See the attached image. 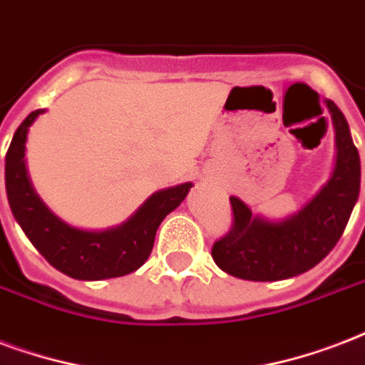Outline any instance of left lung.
<instances>
[{"mask_svg":"<svg viewBox=\"0 0 365 365\" xmlns=\"http://www.w3.org/2000/svg\"><path fill=\"white\" fill-rule=\"evenodd\" d=\"M335 128V168L324 187L299 212L269 222L252 216L237 197H230L232 230L212 247L214 262L226 274L249 282H279L319 264L343 235L360 195V155L349 122L333 101H325Z\"/></svg>","mask_w":365,"mask_h":365,"instance_id":"obj_1","label":"left lung"}]
</instances>
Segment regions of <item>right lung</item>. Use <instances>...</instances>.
I'll return each mask as SVG.
<instances>
[{"label": "right lung", "mask_w": 365, "mask_h": 365, "mask_svg": "<svg viewBox=\"0 0 365 365\" xmlns=\"http://www.w3.org/2000/svg\"><path fill=\"white\" fill-rule=\"evenodd\" d=\"M41 113L38 108L22 120L5 155V189L13 216L41 257L68 277L93 282L132 274L145 264L160 222L182 205L193 183L153 193L122 226L105 232L68 226L41 202L26 174V133Z\"/></svg>", "instance_id": "obj_1"}]
</instances>
